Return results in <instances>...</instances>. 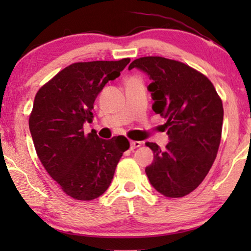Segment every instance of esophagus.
<instances>
[{"instance_id": "esophagus-1", "label": "esophagus", "mask_w": 251, "mask_h": 251, "mask_svg": "<svg viewBox=\"0 0 251 251\" xmlns=\"http://www.w3.org/2000/svg\"><path fill=\"white\" fill-rule=\"evenodd\" d=\"M139 146H142V143L138 142V140H131V142H130V149L131 150H135Z\"/></svg>"}]
</instances>
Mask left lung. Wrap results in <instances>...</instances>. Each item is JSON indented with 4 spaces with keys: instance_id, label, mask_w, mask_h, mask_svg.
<instances>
[{
    "instance_id": "8db88e82",
    "label": "left lung",
    "mask_w": 251,
    "mask_h": 251,
    "mask_svg": "<svg viewBox=\"0 0 251 251\" xmlns=\"http://www.w3.org/2000/svg\"><path fill=\"white\" fill-rule=\"evenodd\" d=\"M150 75L153 111L166 120L170 142L153 151L146 168L150 183L167 198H181L202 183L217 156L224 109L211 81L200 72L163 57H142L130 64Z\"/></svg>"
}]
</instances>
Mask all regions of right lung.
I'll return each mask as SVG.
<instances>
[{
  "instance_id": "right-lung-1",
  "label": "right lung",
  "mask_w": 251,
  "mask_h": 251,
  "mask_svg": "<svg viewBox=\"0 0 251 251\" xmlns=\"http://www.w3.org/2000/svg\"><path fill=\"white\" fill-rule=\"evenodd\" d=\"M129 63L130 58L74 63L36 92L28 121L36 154L51 178L75 200L91 201L104 194L130 147L125 136L106 140L83 130L84 122L94 119L99 92Z\"/></svg>"
}]
</instances>
